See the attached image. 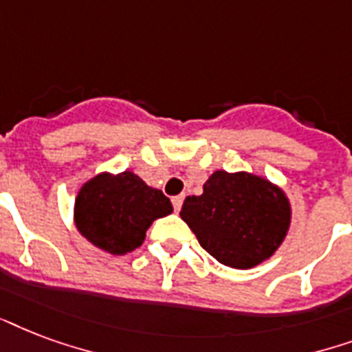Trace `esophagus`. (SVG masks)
<instances>
[{"mask_svg": "<svg viewBox=\"0 0 352 352\" xmlns=\"http://www.w3.org/2000/svg\"><path fill=\"white\" fill-rule=\"evenodd\" d=\"M182 204H184V195L174 196V198H173V206H174V211H176V213H178L179 209H182Z\"/></svg>", "mask_w": 352, "mask_h": 352, "instance_id": "esophagus-1", "label": "esophagus"}]
</instances>
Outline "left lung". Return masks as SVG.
Masks as SVG:
<instances>
[{"label": "left lung", "instance_id": "left-lung-1", "mask_svg": "<svg viewBox=\"0 0 352 352\" xmlns=\"http://www.w3.org/2000/svg\"><path fill=\"white\" fill-rule=\"evenodd\" d=\"M179 217L219 263L248 270L268 261L292 224V204L258 174L214 170L200 196H187Z\"/></svg>", "mask_w": 352, "mask_h": 352}]
</instances>
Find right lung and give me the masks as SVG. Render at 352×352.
<instances>
[{"instance_id":"right-lung-1","label":"right lung","mask_w":352,"mask_h":352,"mask_svg":"<svg viewBox=\"0 0 352 352\" xmlns=\"http://www.w3.org/2000/svg\"><path fill=\"white\" fill-rule=\"evenodd\" d=\"M173 213L160 189L132 170L99 173L78 189L73 222L80 235L110 255H126L143 244L152 222Z\"/></svg>"}]
</instances>
